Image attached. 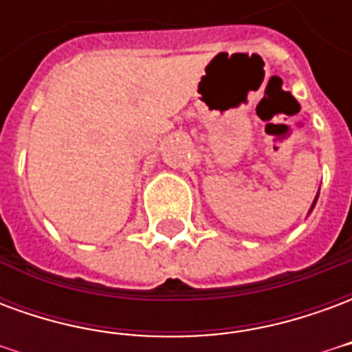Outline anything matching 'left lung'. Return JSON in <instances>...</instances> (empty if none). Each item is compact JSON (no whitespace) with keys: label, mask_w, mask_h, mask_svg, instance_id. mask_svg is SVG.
I'll use <instances>...</instances> for the list:
<instances>
[{"label":"left lung","mask_w":352,"mask_h":352,"mask_svg":"<svg viewBox=\"0 0 352 352\" xmlns=\"http://www.w3.org/2000/svg\"><path fill=\"white\" fill-rule=\"evenodd\" d=\"M317 199H318V194H317V196H315V199H313V204H311V209H309V213H311V211H313V207H315V204H317Z\"/></svg>","instance_id":"left-lung-1"}]
</instances>
